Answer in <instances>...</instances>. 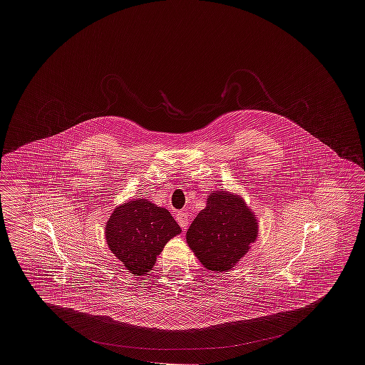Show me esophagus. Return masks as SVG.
I'll list each match as a JSON object with an SVG mask.
<instances>
[{"mask_svg":"<svg viewBox=\"0 0 365 365\" xmlns=\"http://www.w3.org/2000/svg\"><path fill=\"white\" fill-rule=\"evenodd\" d=\"M176 222L182 228H186L187 225H189V217H187V215L185 212H178L176 213Z\"/></svg>","mask_w":365,"mask_h":365,"instance_id":"34e87169","label":"esophagus"}]
</instances>
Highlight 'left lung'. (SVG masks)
<instances>
[{"mask_svg": "<svg viewBox=\"0 0 365 365\" xmlns=\"http://www.w3.org/2000/svg\"><path fill=\"white\" fill-rule=\"evenodd\" d=\"M257 235V217L242 197L220 189L209 192L207 207L192 220L186 241L200 262L219 274L232 269Z\"/></svg>", "mask_w": 365, "mask_h": 365, "instance_id": "8db88e82", "label": "left lung"}]
</instances>
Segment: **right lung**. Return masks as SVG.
Segmentation results:
<instances>
[{"instance_id": "right-lung-1", "label": "right lung", "mask_w": 365, "mask_h": 365, "mask_svg": "<svg viewBox=\"0 0 365 365\" xmlns=\"http://www.w3.org/2000/svg\"><path fill=\"white\" fill-rule=\"evenodd\" d=\"M182 232L171 213L146 198L118 205L105 226L109 250L134 275H145L170 240Z\"/></svg>"}]
</instances>
